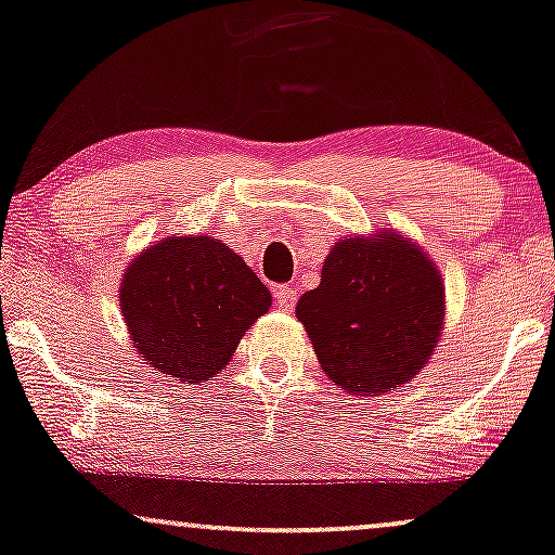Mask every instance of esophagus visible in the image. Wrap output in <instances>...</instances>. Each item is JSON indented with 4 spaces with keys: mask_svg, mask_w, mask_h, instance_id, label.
I'll list each match as a JSON object with an SVG mask.
<instances>
[{
    "mask_svg": "<svg viewBox=\"0 0 555 555\" xmlns=\"http://www.w3.org/2000/svg\"><path fill=\"white\" fill-rule=\"evenodd\" d=\"M273 299H276V305L282 307V310H286L289 312L294 305H297V292L292 289V286H276V289H273Z\"/></svg>",
    "mask_w": 555,
    "mask_h": 555,
    "instance_id": "obj_1",
    "label": "esophagus"
}]
</instances>
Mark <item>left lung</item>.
<instances>
[{
  "mask_svg": "<svg viewBox=\"0 0 555 555\" xmlns=\"http://www.w3.org/2000/svg\"><path fill=\"white\" fill-rule=\"evenodd\" d=\"M440 273L417 245L384 233L335 243L318 289L297 301L325 374L353 395L410 382L443 325Z\"/></svg>",
  "mask_w": 555,
  "mask_h": 555,
  "instance_id": "8db88e82",
  "label": "left lung"
}]
</instances>
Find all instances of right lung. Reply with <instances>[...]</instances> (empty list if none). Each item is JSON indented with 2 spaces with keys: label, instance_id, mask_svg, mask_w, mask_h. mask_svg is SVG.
<instances>
[{
  "label": "right lung",
  "instance_id": "1",
  "mask_svg": "<svg viewBox=\"0 0 555 555\" xmlns=\"http://www.w3.org/2000/svg\"><path fill=\"white\" fill-rule=\"evenodd\" d=\"M271 292L225 243L166 237L125 271L120 310L143 359L177 382H209L243 333L269 312Z\"/></svg>",
  "mask_w": 555,
  "mask_h": 555
}]
</instances>
